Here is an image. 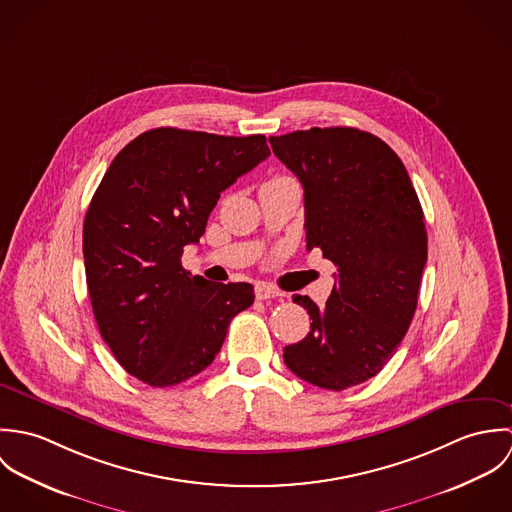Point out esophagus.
Wrapping results in <instances>:
<instances>
[{
    "instance_id": "esophagus-1",
    "label": "esophagus",
    "mask_w": 512,
    "mask_h": 512,
    "mask_svg": "<svg viewBox=\"0 0 512 512\" xmlns=\"http://www.w3.org/2000/svg\"><path fill=\"white\" fill-rule=\"evenodd\" d=\"M282 295H284V292H280L274 286H268V284H258L256 286V299H272V297H282Z\"/></svg>"
}]
</instances>
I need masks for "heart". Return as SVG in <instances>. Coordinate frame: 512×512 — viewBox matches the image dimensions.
<instances>
[{"instance_id":"obj_1","label":"heart","mask_w":512,"mask_h":512,"mask_svg":"<svg viewBox=\"0 0 512 512\" xmlns=\"http://www.w3.org/2000/svg\"><path fill=\"white\" fill-rule=\"evenodd\" d=\"M278 179H288V177L286 175H278V177H272L270 181H278Z\"/></svg>"}]
</instances>
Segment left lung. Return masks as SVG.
Masks as SVG:
<instances>
[{
    "mask_svg": "<svg viewBox=\"0 0 512 512\" xmlns=\"http://www.w3.org/2000/svg\"><path fill=\"white\" fill-rule=\"evenodd\" d=\"M270 144L303 185L307 250L339 272L323 307L293 295L311 331L284 349V363L339 392L376 376L412 323L428 260L424 211L400 157L368 132L311 128Z\"/></svg>",
    "mask_w": 512,
    "mask_h": 512,
    "instance_id": "1",
    "label": "left lung"
}]
</instances>
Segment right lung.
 <instances>
[{
	"mask_svg": "<svg viewBox=\"0 0 512 512\" xmlns=\"http://www.w3.org/2000/svg\"><path fill=\"white\" fill-rule=\"evenodd\" d=\"M270 155L262 134L155 128L124 147L84 217L86 286L102 339L149 386L179 384L217 357L250 284H211L181 266L220 193Z\"/></svg>",
	"mask_w": 512,
	"mask_h": 512,
	"instance_id": "right-lung-1",
	"label": "right lung"
}]
</instances>
